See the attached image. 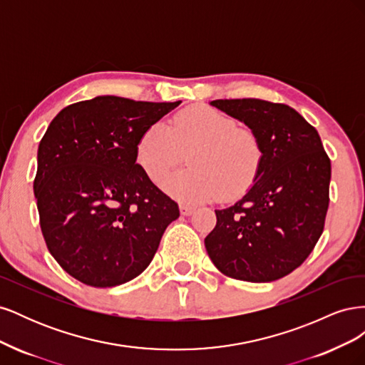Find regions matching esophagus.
Segmentation results:
<instances>
[{"instance_id": "esophagus-1", "label": "esophagus", "mask_w": 365, "mask_h": 365, "mask_svg": "<svg viewBox=\"0 0 365 365\" xmlns=\"http://www.w3.org/2000/svg\"><path fill=\"white\" fill-rule=\"evenodd\" d=\"M180 210H181V215H184V216H189V215H192V213H193L195 207H193V205H190V204L181 202V204H180Z\"/></svg>"}]
</instances>
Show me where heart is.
<instances>
[{
    "label": "heart",
    "mask_w": 365,
    "mask_h": 365,
    "mask_svg": "<svg viewBox=\"0 0 365 365\" xmlns=\"http://www.w3.org/2000/svg\"><path fill=\"white\" fill-rule=\"evenodd\" d=\"M190 169L165 176L161 185L187 202H204L236 195L254 181L263 158V146L252 128L208 106H190L176 113L170 126L157 121L138 138L135 155L140 168L158 181L178 163L181 150Z\"/></svg>",
    "instance_id": "1"
}]
</instances>
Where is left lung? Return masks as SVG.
<instances>
[{"instance_id":"obj_1","label":"left lung","mask_w":365,"mask_h":365,"mask_svg":"<svg viewBox=\"0 0 365 365\" xmlns=\"http://www.w3.org/2000/svg\"><path fill=\"white\" fill-rule=\"evenodd\" d=\"M212 105L257 132L263 158L245 196L215 210L207 252L227 277L279 280L300 267L323 233L330 160L317 129L288 105L260 98H219Z\"/></svg>"}]
</instances>
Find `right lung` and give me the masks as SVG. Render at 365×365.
<instances>
[{"label": "right lung", "instance_id": "obj_1", "mask_svg": "<svg viewBox=\"0 0 365 365\" xmlns=\"http://www.w3.org/2000/svg\"><path fill=\"white\" fill-rule=\"evenodd\" d=\"M181 103L98 96L51 120L33 182L51 256L94 288L135 279L180 208L137 164L143 132Z\"/></svg>", "mask_w": 365, "mask_h": 365}]
</instances>
